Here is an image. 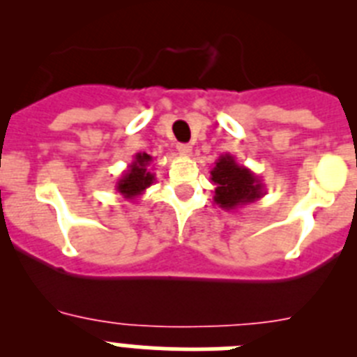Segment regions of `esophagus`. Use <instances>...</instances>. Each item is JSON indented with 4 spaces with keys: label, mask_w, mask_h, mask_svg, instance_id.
I'll use <instances>...</instances> for the list:
<instances>
[{
    "label": "esophagus",
    "mask_w": 357,
    "mask_h": 357,
    "mask_svg": "<svg viewBox=\"0 0 357 357\" xmlns=\"http://www.w3.org/2000/svg\"><path fill=\"white\" fill-rule=\"evenodd\" d=\"M176 150H178V153L184 157H189L191 153H193V146H191V144H178V146H176Z\"/></svg>",
    "instance_id": "obj_1"
}]
</instances>
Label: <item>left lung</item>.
I'll use <instances>...</instances> for the list:
<instances>
[{
    "mask_svg": "<svg viewBox=\"0 0 357 357\" xmlns=\"http://www.w3.org/2000/svg\"><path fill=\"white\" fill-rule=\"evenodd\" d=\"M214 188V204L225 211H236L254 204L266 195L263 181L247 166L236 162V157L225 153L214 162L211 169Z\"/></svg>",
    "mask_w": 357,
    "mask_h": 357,
    "instance_id": "8db88e82",
    "label": "left lung"
}]
</instances>
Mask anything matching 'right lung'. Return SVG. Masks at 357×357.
<instances>
[{"instance_id":"1","label":"right lung","mask_w":357,"mask_h":357,"mask_svg":"<svg viewBox=\"0 0 357 357\" xmlns=\"http://www.w3.org/2000/svg\"><path fill=\"white\" fill-rule=\"evenodd\" d=\"M151 160H153L151 155H148L144 151L135 153L134 160L128 164V168L123 172L121 176H119L118 182H116V191H118L125 200H135V198H139L141 195L155 182V175L148 169Z\"/></svg>"}]
</instances>
